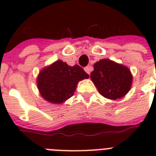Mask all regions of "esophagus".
Wrapping results in <instances>:
<instances>
[{
  "label": "esophagus",
  "mask_w": 156,
  "mask_h": 156,
  "mask_svg": "<svg viewBox=\"0 0 156 156\" xmlns=\"http://www.w3.org/2000/svg\"><path fill=\"white\" fill-rule=\"evenodd\" d=\"M84 70H85L86 73H87L88 74H90V68L89 67V66H87V67H85V68H84Z\"/></svg>",
  "instance_id": "34e87169"
}]
</instances>
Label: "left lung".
Returning <instances> with one entry per match:
<instances>
[{
    "instance_id": "obj_1",
    "label": "left lung",
    "mask_w": 156,
    "mask_h": 156,
    "mask_svg": "<svg viewBox=\"0 0 156 156\" xmlns=\"http://www.w3.org/2000/svg\"><path fill=\"white\" fill-rule=\"evenodd\" d=\"M90 78L100 95L110 100L124 97L133 80L129 68L109 59H102L94 65Z\"/></svg>"
}]
</instances>
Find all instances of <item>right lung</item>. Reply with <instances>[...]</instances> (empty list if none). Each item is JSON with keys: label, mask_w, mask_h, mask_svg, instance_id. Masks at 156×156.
Instances as JSON below:
<instances>
[{"label": "right lung", "mask_w": 156, "mask_h": 156, "mask_svg": "<svg viewBox=\"0 0 156 156\" xmlns=\"http://www.w3.org/2000/svg\"><path fill=\"white\" fill-rule=\"evenodd\" d=\"M88 78L89 74L79 66H69L59 60L40 71L38 89L45 100L60 104L73 96L79 81Z\"/></svg>", "instance_id": "add662e5"}]
</instances>
